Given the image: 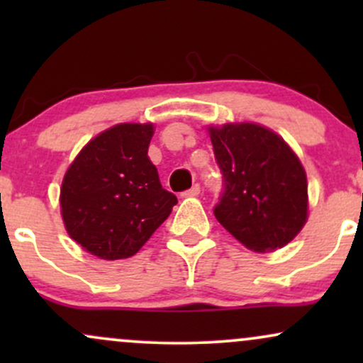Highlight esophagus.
Segmentation results:
<instances>
[{"label": "esophagus", "mask_w": 363, "mask_h": 363, "mask_svg": "<svg viewBox=\"0 0 363 363\" xmlns=\"http://www.w3.org/2000/svg\"><path fill=\"white\" fill-rule=\"evenodd\" d=\"M199 191H201V187H199V184H194L193 187H191V189H187V191H184V193H182V196H198L199 194Z\"/></svg>", "instance_id": "obj_1"}]
</instances>
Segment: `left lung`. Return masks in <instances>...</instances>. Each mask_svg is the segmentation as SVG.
<instances>
[{
	"instance_id": "8db88e82",
	"label": "left lung",
	"mask_w": 363,
	"mask_h": 363,
	"mask_svg": "<svg viewBox=\"0 0 363 363\" xmlns=\"http://www.w3.org/2000/svg\"><path fill=\"white\" fill-rule=\"evenodd\" d=\"M223 193L213 213L223 228L256 252L274 251L307 222V177L294 150L254 123L210 126Z\"/></svg>"
}]
</instances>
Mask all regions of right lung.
<instances>
[{
  "instance_id": "obj_1",
  "label": "right lung",
  "mask_w": 363,
  "mask_h": 363,
  "mask_svg": "<svg viewBox=\"0 0 363 363\" xmlns=\"http://www.w3.org/2000/svg\"><path fill=\"white\" fill-rule=\"evenodd\" d=\"M152 136L150 123L116 124L83 147L62 179L66 230L101 259L135 256L177 203L148 158Z\"/></svg>"
}]
</instances>
